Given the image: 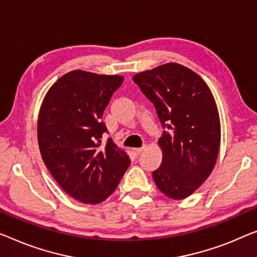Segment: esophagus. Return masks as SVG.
I'll list each match as a JSON object with an SVG mask.
<instances>
[{"label": "esophagus", "instance_id": "obj_1", "mask_svg": "<svg viewBox=\"0 0 257 257\" xmlns=\"http://www.w3.org/2000/svg\"><path fill=\"white\" fill-rule=\"evenodd\" d=\"M143 149L144 148H136V149H134V153H135L136 156H139V155H141L142 151H143Z\"/></svg>", "mask_w": 257, "mask_h": 257}]
</instances>
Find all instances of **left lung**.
<instances>
[{
  "instance_id": "1",
  "label": "left lung",
  "mask_w": 257,
  "mask_h": 257,
  "mask_svg": "<svg viewBox=\"0 0 257 257\" xmlns=\"http://www.w3.org/2000/svg\"><path fill=\"white\" fill-rule=\"evenodd\" d=\"M140 86L167 128L158 141L163 162L152 172L157 187L173 200H183L200 187L216 164L220 121L209 86L196 72L166 63L136 74Z\"/></svg>"
}]
</instances>
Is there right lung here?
<instances>
[{
  "label": "right lung",
  "instance_id": "add662e5",
  "mask_svg": "<svg viewBox=\"0 0 257 257\" xmlns=\"http://www.w3.org/2000/svg\"><path fill=\"white\" fill-rule=\"evenodd\" d=\"M117 75L74 70L46 93L38 117V143L45 165L68 195L86 204L105 201L130 165L127 153L108 139L101 121Z\"/></svg>",
  "mask_w": 257,
  "mask_h": 257
}]
</instances>
